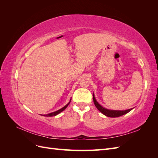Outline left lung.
<instances>
[{
  "label": "left lung",
  "mask_w": 158,
  "mask_h": 158,
  "mask_svg": "<svg viewBox=\"0 0 158 158\" xmlns=\"http://www.w3.org/2000/svg\"><path fill=\"white\" fill-rule=\"evenodd\" d=\"M93 99H94V103L95 104V107H97V109L99 110V111L105 115L109 117H118L123 115V114H125L129 111H131V110L133 109H129L127 110H125V111H118V110H110L104 108L102 107L101 105H100L95 98L94 95L93 94Z\"/></svg>",
  "instance_id": "8db88e82"
}]
</instances>
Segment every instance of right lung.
<instances>
[{
  "instance_id": "1",
  "label": "right lung",
  "mask_w": 158,
  "mask_h": 158,
  "mask_svg": "<svg viewBox=\"0 0 158 158\" xmlns=\"http://www.w3.org/2000/svg\"><path fill=\"white\" fill-rule=\"evenodd\" d=\"M70 101H71V99L70 100V102H69V103L68 104H66L64 107L60 109L59 110H58V111H55V112H52V113H49V114H44V116H45V117H53V116H56V114H59L60 113H61L63 111H64V110L68 107V106L69 105Z\"/></svg>"
}]
</instances>
